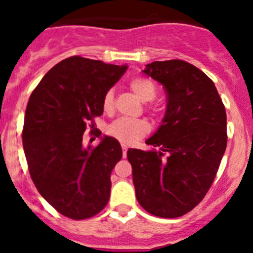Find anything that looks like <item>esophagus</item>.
<instances>
[{
    "mask_svg": "<svg viewBox=\"0 0 253 253\" xmlns=\"http://www.w3.org/2000/svg\"><path fill=\"white\" fill-rule=\"evenodd\" d=\"M122 149H123V156H124V157H125V156H126V152H128V147L125 146L124 143H123V144H122Z\"/></svg>",
    "mask_w": 253,
    "mask_h": 253,
    "instance_id": "1",
    "label": "esophagus"
}]
</instances>
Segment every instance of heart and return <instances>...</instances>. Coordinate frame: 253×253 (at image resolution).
I'll return each mask as SVG.
<instances>
[{
	"label": "heart",
	"instance_id": "obj_1",
	"mask_svg": "<svg viewBox=\"0 0 253 253\" xmlns=\"http://www.w3.org/2000/svg\"><path fill=\"white\" fill-rule=\"evenodd\" d=\"M131 91L139 97L142 101H152L157 93V87L154 82L146 77H134L130 80ZM102 109L105 113H111L114 109V92L111 90L106 91L102 97ZM151 126L143 119H128L120 118L111 123L107 128V133L115 139L126 144L137 142L149 131Z\"/></svg>",
	"mask_w": 253,
	"mask_h": 253
}]
</instances>
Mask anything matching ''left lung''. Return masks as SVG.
<instances>
[{"mask_svg": "<svg viewBox=\"0 0 253 253\" xmlns=\"http://www.w3.org/2000/svg\"><path fill=\"white\" fill-rule=\"evenodd\" d=\"M167 93L162 124L147 144L128 149L137 200L161 218H177L207 195L227 147V115L214 82L185 60L152 62L143 71ZM158 146L160 151H156Z\"/></svg>", "mask_w": 253, "mask_h": 253, "instance_id": "8db88e82", "label": "left lung"}]
</instances>
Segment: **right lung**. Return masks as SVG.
<instances>
[{"label":"right lung","mask_w":253,"mask_h":253,"mask_svg":"<svg viewBox=\"0 0 253 253\" xmlns=\"http://www.w3.org/2000/svg\"><path fill=\"white\" fill-rule=\"evenodd\" d=\"M128 67L75 55L42 78L25 111L22 144L31 180L46 202L75 220L100 213L110 198L120 143L105 135L84 147L86 128L102 115V97Z\"/></svg>","instance_id":"right-lung-1"}]
</instances>
